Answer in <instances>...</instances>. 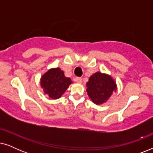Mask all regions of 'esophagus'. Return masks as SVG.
<instances>
[{"label":"esophagus","mask_w":153,"mask_h":153,"mask_svg":"<svg viewBox=\"0 0 153 153\" xmlns=\"http://www.w3.org/2000/svg\"><path fill=\"white\" fill-rule=\"evenodd\" d=\"M75 81L78 83H82V79L80 78V77H76V78L75 79Z\"/></svg>","instance_id":"obj_1"}]
</instances>
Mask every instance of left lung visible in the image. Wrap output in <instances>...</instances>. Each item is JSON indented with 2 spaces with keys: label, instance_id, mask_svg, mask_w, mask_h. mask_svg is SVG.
<instances>
[{
  "label": "left lung",
  "instance_id": "obj_1",
  "mask_svg": "<svg viewBox=\"0 0 153 153\" xmlns=\"http://www.w3.org/2000/svg\"><path fill=\"white\" fill-rule=\"evenodd\" d=\"M86 86L88 95L92 102L96 104L106 102L117 90L116 83L112 77L100 72L91 76Z\"/></svg>",
  "mask_w": 153,
  "mask_h": 153
}]
</instances>
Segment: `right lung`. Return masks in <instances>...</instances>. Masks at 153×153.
<instances>
[{
	"mask_svg": "<svg viewBox=\"0 0 153 153\" xmlns=\"http://www.w3.org/2000/svg\"><path fill=\"white\" fill-rule=\"evenodd\" d=\"M72 83L70 78L65 76L64 72L59 68L50 69L40 80L44 93L54 100L61 97Z\"/></svg>",
	"mask_w": 153,
	"mask_h": 153,
	"instance_id": "add662e5",
	"label": "right lung"
}]
</instances>
